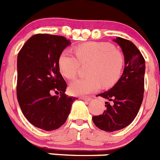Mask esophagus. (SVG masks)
<instances>
[{
  "label": "esophagus",
  "mask_w": 160,
  "mask_h": 160,
  "mask_svg": "<svg viewBox=\"0 0 160 160\" xmlns=\"http://www.w3.org/2000/svg\"><path fill=\"white\" fill-rule=\"evenodd\" d=\"M80 99H82V100H85V101H91V97H80Z\"/></svg>",
  "instance_id": "1"
}]
</instances>
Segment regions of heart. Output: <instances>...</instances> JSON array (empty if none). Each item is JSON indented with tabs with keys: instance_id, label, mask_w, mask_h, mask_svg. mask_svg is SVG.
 <instances>
[{
	"instance_id": "1",
	"label": "heart",
	"mask_w": 160,
	"mask_h": 160,
	"mask_svg": "<svg viewBox=\"0 0 160 160\" xmlns=\"http://www.w3.org/2000/svg\"><path fill=\"white\" fill-rule=\"evenodd\" d=\"M77 57L69 50L60 54L58 65L61 73L67 78L76 76L80 63L91 62L87 74L90 77L81 78L69 85L71 95H85L100 88L114 85L121 73L123 57L112 45L100 42H87L75 48Z\"/></svg>"
}]
</instances>
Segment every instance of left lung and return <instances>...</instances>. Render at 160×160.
I'll return each instance as SVG.
<instances>
[{
  "mask_svg": "<svg viewBox=\"0 0 160 160\" xmlns=\"http://www.w3.org/2000/svg\"><path fill=\"white\" fill-rule=\"evenodd\" d=\"M121 47L125 58L121 77L108 91L99 94L107 99L102 115L92 117L99 129L107 132L120 130L130 124L138 112L143 99L145 60L133 43L117 37L113 39Z\"/></svg>",
  "mask_w": 160,
  "mask_h": 160,
  "instance_id": "obj_1",
  "label": "left lung"
}]
</instances>
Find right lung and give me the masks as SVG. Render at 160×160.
I'll return each mask as SVG.
<instances>
[{"mask_svg": "<svg viewBox=\"0 0 160 160\" xmlns=\"http://www.w3.org/2000/svg\"><path fill=\"white\" fill-rule=\"evenodd\" d=\"M70 44L63 36L37 34L26 42L18 55L19 106L27 121L45 131L63 125L78 99L65 94L67 84L58 65L60 54Z\"/></svg>", "mask_w": 160, "mask_h": 160, "instance_id": "right-lung-1", "label": "right lung"}]
</instances>
